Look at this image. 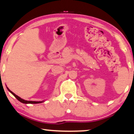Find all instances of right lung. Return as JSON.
Masks as SVG:
<instances>
[{
    "label": "right lung",
    "mask_w": 134,
    "mask_h": 134,
    "mask_svg": "<svg viewBox=\"0 0 134 134\" xmlns=\"http://www.w3.org/2000/svg\"><path fill=\"white\" fill-rule=\"evenodd\" d=\"M7 88L8 91L12 93L13 96L15 97L16 99L18 100L19 101H20V102L23 103V104H39V103H42V102H44V101H29V100L28 101V100H24V99H21L20 97L17 96V95H15V93H14V92H12L10 90H9V88H8V87H7Z\"/></svg>",
    "instance_id": "right-lung-1"
}]
</instances>
